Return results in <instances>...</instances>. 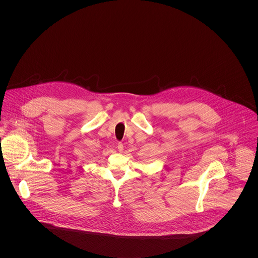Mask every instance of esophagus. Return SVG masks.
I'll list each match as a JSON object with an SVG mask.
<instances>
[{
    "label": "esophagus",
    "instance_id": "esophagus-1",
    "mask_svg": "<svg viewBox=\"0 0 258 258\" xmlns=\"http://www.w3.org/2000/svg\"><path fill=\"white\" fill-rule=\"evenodd\" d=\"M117 149H118V151H119V152H122V151H123V149H124V146H123V143H122V142H119V143H118V146H117Z\"/></svg>",
    "mask_w": 258,
    "mask_h": 258
}]
</instances>
